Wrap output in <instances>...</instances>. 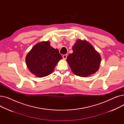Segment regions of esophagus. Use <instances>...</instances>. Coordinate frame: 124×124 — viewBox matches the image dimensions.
<instances>
[{
    "label": "esophagus",
    "mask_w": 124,
    "mask_h": 124,
    "mask_svg": "<svg viewBox=\"0 0 124 124\" xmlns=\"http://www.w3.org/2000/svg\"><path fill=\"white\" fill-rule=\"evenodd\" d=\"M67 57V54H65V55H63V58L64 59V60L66 59Z\"/></svg>",
    "instance_id": "esophagus-1"
}]
</instances>
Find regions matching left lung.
Wrapping results in <instances>:
<instances>
[{
    "label": "left lung",
    "mask_w": 124,
    "mask_h": 124,
    "mask_svg": "<svg viewBox=\"0 0 124 124\" xmlns=\"http://www.w3.org/2000/svg\"><path fill=\"white\" fill-rule=\"evenodd\" d=\"M72 50L73 53L68 56L66 61L73 73L87 77L99 70L101 55L89 42L79 39L72 47Z\"/></svg>",
    "instance_id": "left-lung-1"
}]
</instances>
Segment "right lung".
<instances>
[{"mask_svg":"<svg viewBox=\"0 0 124 124\" xmlns=\"http://www.w3.org/2000/svg\"><path fill=\"white\" fill-rule=\"evenodd\" d=\"M62 58L57 49L49 41L36 44L26 56V65L30 72L38 77L47 76L53 72L58 61Z\"/></svg>","mask_w":124,"mask_h":124,"instance_id":"obj_1","label":"right lung"}]
</instances>
